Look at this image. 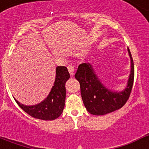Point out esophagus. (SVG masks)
Here are the masks:
<instances>
[{
  "instance_id": "1",
  "label": "esophagus",
  "mask_w": 149,
  "mask_h": 149,
  "mask_svg": "<svg viewBox=\"0 0 149 149\" xmlns=\"http://www.w3.org/2000/svg\"><path fill=\"white\" fill-rule=\"evenodd\" d=\"M68 72L70 73V74H74V65H68Z\"/></svg>"
}]
</instances>
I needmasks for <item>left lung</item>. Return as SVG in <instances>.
<instances>
[{
  "instance_id": "1",
  "label": "left lung",
  "mask_w": 149,
  "mask_h": 149,
  "mask_svg": "<svg viewBox=\"0 0 149 149\" xmlns=\"http://www.w3.org/2000/svg\"><path fill=\"white\" fill-rule=\"evenodd\" d=\"M131 58V74L127 85L122 92H114L107 89L95 73L89 63H81L76 72L75 78L81 85V93L84 106L89 113L95 116L105 115L122 108L128 100L134 78V65Z\"/></svg>"
}]
</instances>
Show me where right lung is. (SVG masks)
Segmentation results:
<instances>
[{
    "mask_svg": "<svg viewBox=\"0 0 149 149\" xmlns=\"http://www.w3.org/2000/svg\"><path fill=\"white\" fill-rule=\"evenodd\" d=\"M70 77L68 69L65 66L56 68V78L54 86L48 97L38 104L27 106L15 101L21 108L36 119L42 120H54L62 114L65 106V84Z\"/></svg>",
    "mask_w": 149,
    "mask_h": 149,
    "instance_id": "obj_1",
    "label": "right lung"
}]
</instances>
